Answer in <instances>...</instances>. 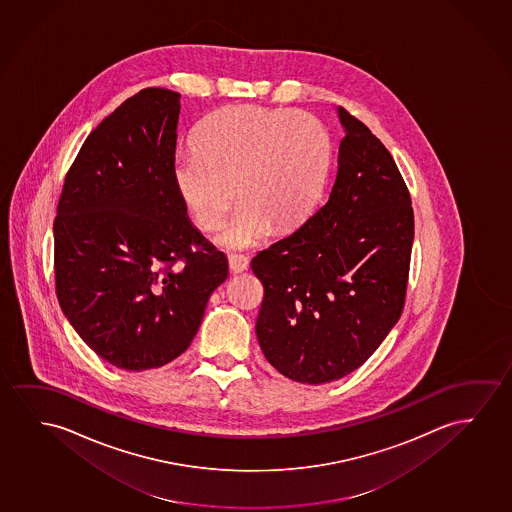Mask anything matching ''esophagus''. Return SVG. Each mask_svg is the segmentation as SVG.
<instances>
[{
    "label": "esophagus",
    "mask_w": 512,
    "mask_h": 512,
    "mask_svg": "<svg viewBox=\"0 0 512 512\" xmlns=\"http://www.w3.org/2000/svg\"><path fill=\"white\" fill-rule=\"evenodd\" d=\"M248 266H250V260L246 259L245 255H237V253L229 255V267L232 273H243Z\"/></svg>",
    "instance_id": "obj_1"
}]
</instances>
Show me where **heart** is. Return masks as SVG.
Masks as SVG:
<instances>
[{
	"mask_svg": "<svg viewBox=\"0 0 512 512\" xmlns=\"http://www.w3.org/2000/svg\"><path fill=\"white\" fill-rule=\"evenodd\" d=\"M333 163L326 126L308 112L257 105H229L204 119L195 148L172 158V179L193 222L215 229L223 248H250L266 239L273 225L289 230L319 204Z\"/></svg>",
	"mask_w": 512,
	"mask_h": 512,
	"instance_id": "1",
	"label": "heart"
}]
</instances>
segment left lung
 <instances>
[{
	"label": "left lung",
	"instance_id": "8db88e82",
	"mask_svg": "<svg viewBox=\"0 0 512 512\" xmlns=\"http://www.w3.org/2000/svg\"><path fill=\"white\" fill-rule=\"evenodd\" d=\"M345 137L333 190L292 234L253 257L267 361L320 386L357 370L400 319L414 243L405 181L370 128L336 109Z\"/></svg>",
	"mask_w": 512,
	"mask_h": 512
}]
</instances>
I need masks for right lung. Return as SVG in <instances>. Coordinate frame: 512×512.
I'll return each instance as SVG.
<instances>
[{"label":"right lung","mask_w":512,"mask_h":512,"mask_svg":"<svg viewBox=\"0 0 512 512\" xmlns=\"http://www.w3.org/2000/svg\"><path fill=\"white\" fill-rule=\"evenodd\" d=\"M179 98L142 89L107 116L70 167L54 220L61 310L89 349L128 371L181 356L229 276L172 179Z\"/></svg>","instance_id":"right-lung-1"}]
</instances>
